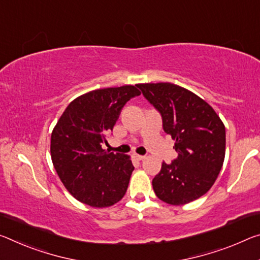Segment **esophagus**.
<instances>
[{"label":"esophagus","instance_id":"obj_1","mask_svg":"<svg viewBox=\"0 0 260 260\" xmlns=\"http://www.w3.org/2000/svg\"><path fill=\"white\" fill-rule=\"evenodd\" d=\"M133 157L137 160H142V159L146 158V156H142V155H139V154H133Z\"/></svg>","mask_w":260,"mask_h":260}]
</instances>
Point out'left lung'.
I'll return each mask as SVG.
<instances>
[{"mask_svg":"<svg viewBox=\"0 0 260 260\" xmlns=\"http://www.w3.org/2000/svg\"><path fill=\"white\" fill-rule=\"evenodd\" d=\"M137 86L162 115L163 129L178 152L174 162L162 163L152 179L155 194L175 206L197 200L213 186L223 164V122L208 103L182 86L168 82Z\"/></svg>","mask_w":260,"mask_h":260,"instance_id":"left-lung-1","label":"left lung"}]
</instances>
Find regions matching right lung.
Returning a JSON list of instances; mask_svg holds the SVG:
<instances>
[{"label":"right lung","mask_w":260,"mask_h":260,"mask_svg":"<svg viewBox=\"0 0 260 260\" xmlns=\"http://www.w3.org/2000/svg\"><path fill=\"white\" fill-rule=\"evenodd\" d=\"M141 93L134 85L97 89L74 100L51 137V157L61 182L81 203L110 207L122 199L134 170L128 155L103 149L123 105Z\"/></svg>","instance_id":"obj_1"}]
</instances>
